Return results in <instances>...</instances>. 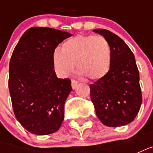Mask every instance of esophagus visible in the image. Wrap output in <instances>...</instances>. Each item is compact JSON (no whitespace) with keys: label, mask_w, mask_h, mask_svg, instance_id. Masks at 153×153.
Returning a JSON list of instances; mask_svg holds the SVG:
<instances>
[{"label":"esophagus","mask_w":153,"mask_h":153,"mask_svg":"<svg viewBox=\"0 0 153 153\" xmlns=\"http://www.w3.org/2000/svg\"><path fill=\"white\" fill-rule=\"evenodd\" d=\"M77 85H78V81H76V80H72L71 81V86L72 88L73 89H75L77 87Z\"/></svg>","instance_id":"34e87169"}]
</instances>
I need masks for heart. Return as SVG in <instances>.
<instances>
[{"label": "heart", "instance_id": "1", "mask_svg": "<svg viewBox=\"0 0 153 153\" xmlns=\"http://www.w3.org/2000/svg\"><path fill=\"white\" fill-rule=\"evenodd\" d=\"M53 61L58 72L66 76L77 71L87 80H98L108 73L111 64V51L104 37L79 35L67 39L61 50L56 49Z\"/></svg>", "mask_w": 153, "mask_h": 153}]
</instances>
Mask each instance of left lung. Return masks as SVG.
<instances>
[{
  "label": "left lung",
  "instance_id": "left-lung-1",
  "mask_svg": "<svg viewBox=\"0 0 153 153\" xmlns=\"http://www.w3.org/2000/svg\"><path fill=\"white\" fill-rule=\"evenodd\" d=\"M110 47L111 64L105 75L90 85L96 115L109 127L128 125L135 119L142 103L139 71L128 45L106 29H94Z\"/></svg>",
  "mask_w": 153,
  "mask_h": 153
}]
</instances>
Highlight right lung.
<instances>
[{
	"instance_id": "obj_1",
	"label": "right lung",
	"mask_w": 153,
	"mask_h": 153,
	"mask_svg": "<svg viewBox=\"0 0 153 153\" xmlns=\"http://www.w3.org/2000/svg\"><path fill=\"white\" fill-rule=\"evenodd\" d=\"M71 36L51 27H33L23 34L14 48L9 62V93L16 117L31 133H55L64 119L71 82L57 78L53 54Z\"/></svg>"
}]
</instances>
